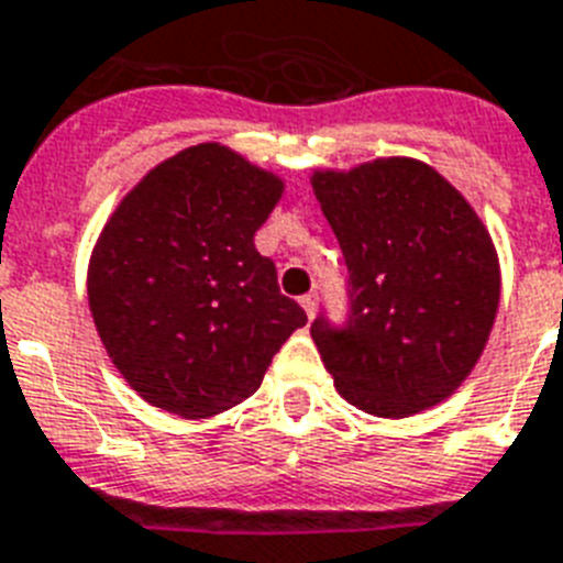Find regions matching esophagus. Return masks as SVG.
<instances>
[{"mask_svg": "<svg viewBox=\"0 0 563 563\" xmlns=\"http://www.w3.org/2000/svg\"><path fill=\"white\" fill-rule=\"evenodd\" d=\"M300 306H303L309 318H314V314H318V295H314V291H311V295H303L300 297Z\"/></svg>", "mask_w": 563, "mask_h": 563, "instance_id": "34e87169", "label": "esophagus"}]
</instances>
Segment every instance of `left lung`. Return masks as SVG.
Instances as JSON below:
<instances>
[{
	"label": "left lung",
	"mask_w": 563,
	"mask_h": 563,
	"mask_svg": "<svg viewBox=\"0 0 563 563\" xmlns=\"http://www.w3.org/2000/svg\"><path fill=\"white\" fill-rule=\"evenodd\" d=\"M311 188L349 266L346 325L311 323L334 389L377 418L438 406L475 369L498 314L489 231L450 179L412 157L323 168Z\"/></svg>",
	"instance_id": "left-lung-1"
}]
</instances>
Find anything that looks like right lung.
Masks as SVG:
<instances>
[{
  "label": "right lung",
  "instance_id": "obj_1",
  "mask_svg": "<svg viewBox=\"0 0 563 563\" xmlns=\"http://www.w3.org/2000/svg\"><path fill=\"white\" fill-rule=\"evenodd\" d=\"M283 188L238 151L200 143L154 165L108 217L88 306L111 363L151 406L179 418L225 412L306 325L254 249Z\"/></svg>",
  "mask_w": 563,
  "mask_h": 563
}]
</instances>
